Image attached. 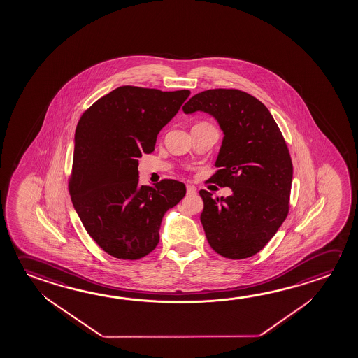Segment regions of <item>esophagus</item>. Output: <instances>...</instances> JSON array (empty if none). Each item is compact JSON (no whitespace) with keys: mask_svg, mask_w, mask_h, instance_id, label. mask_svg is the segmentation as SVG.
<instances>
[{"mask_svg":"<svg viewBox=\"0 0 358 358\" xmlns=\"http://www.w3.org/2000/svg\"><path fill=\"white\" fill-rule=\"evenodd\" d=\"M186 191H187L188 196H194V194H197V189L194 186H188L186 187Z\"/></svg>","mask_w":358,"mask_h":358,"instance_id":"obj_1","label":"esophagus"}]
</instances>
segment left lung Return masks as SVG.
Masks as SVG:
<instances>
[{"label":"left lung","instance_id":"8db88e82","mask_svg":"<svg viewBox=\"0 0 358 358\" xmlns=\"http://www.w3.org/2000/svg\"><path fill=\"white\" fill-rule=\"evenodd\" d=\"M182 110L210 113L224 134L208 182L229 187L234 194L213 199L211 192L199 191L207 241L223 257H252L289 211L293 166L281 129L261 101L236 88L199 92Z\"/></svg>","mask_w":358,"mask_h":358}]
</instances>
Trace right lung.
<instances>
[{"instance_id": "add662e5", "label": "right lung", "mask_w": 358, "mask_h": 358, "mask_svg": "<svg viewBox=\"0 0 358 358\" xmlns=\"http://www.w3.org/2000/svg\"><path fill=\"white\" fill-rule=\"evenodd\" d=\"M189 94L121 86L77 123L71 199L88 235L112 257L134 261L152 252L162 217L186 194L175 180L140 186L138 159L152 152L159 131Z\"/></svg>"}]
</instances>
